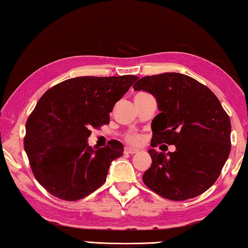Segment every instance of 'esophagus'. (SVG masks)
I'll list each match as a JSON object with an SVG mask.
<instances>
[{
  "label": "esophagus",
  "mask_w": 248,
  "mask_h": 248,
  "mask_svg": "<svg viewBox=\"0 0 248 248\" xmlns=\"http://www.w3.org/2000/svg\"><path fill=\"white\" fill-rule=\"evenodd\" d=\"M138 152H139V150L130 148V146H127V148H124V153H127V154H136Z\"/></svg>",
  "instance_id": "esophagus-1"
}]
</instances>
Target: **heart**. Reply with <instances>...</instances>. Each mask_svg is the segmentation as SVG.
Wrapping results in <instances>:
<instances>
[{"mask_svg":"<svg viewBox=\"0 0 248 248\" xmlns=\"http://www.w3.org/2000/svg\"><path fill=\"white\" fill-rule=\"evenodd\" d=\"M125 140L131 144H138L140 142V136L136 133H129L125 136Z\"/></svg>","mask_w":248,"mask_h":248,"instance_id":"heart-1","label":"heart"}]
</instances>
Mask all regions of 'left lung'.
Listing matches in <instances>:
<instances>
[{
    "mask_svg": "<svg viewBox=\"0 0 248 248\" xmlns=\"http://www.w3.org/2000/svg\"><path fill=\"white\" fill-rule=\"evenodd\" d=\"M133 90L149 92L156 99L159 114L152 120L151 146L176 148L167 154L149 150L152 165L143 183L175 201L208 190L231 151V121L220 100L197 79L174 72L142 78Z\"/></svg>",
    "mask_w": 248,
    "mask_h": 248,
    "instance_id": "8db88e82",
    "label": "left lung"
}]
</instances>
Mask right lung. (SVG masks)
Returning <instances> with one entry per match:
<instances>
[{"label": "right lung", "mask_w": 248, "mask_h": 248, "mask_svg": "<svg viewBox=\"0 0 248 248\" xmlns=\"http://www.w3.org/2000/svg\"><path fill=\"white\" fill-rule=\"evenodd\" d=\"M138 78L78 77L41 96L27 119L24 148L33 176L46 190L62 200L77 201L105 183L124 145L112 140L93 150L87 139L92 128L109 124L115 104Z\"/></svg>", "instance_id": "obj_1"}]
</instances>
